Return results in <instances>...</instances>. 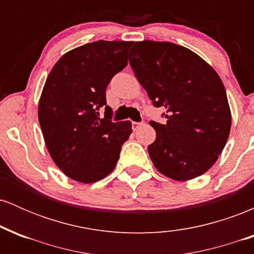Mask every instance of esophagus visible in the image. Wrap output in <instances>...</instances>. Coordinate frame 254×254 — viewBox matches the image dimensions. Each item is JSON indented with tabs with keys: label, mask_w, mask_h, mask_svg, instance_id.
<instances>
[{
	"label": "esophagus",
	"mask_w": 254,
	"mask_h": 254,
	"mask_svg": "<svg viewBox=\"0 0 254 254\" xmlns=\"http://www.w3.org/2000/svg\"><path fill=\"white\" fill-rule=\"evenodd\" d=\"M143 124H144L143 122H141V123H137V122H132V129L133 130H137L139 127H142V125H143Z\"/></svg>",
	"instance_id": "34e87169"
}]
</instances>
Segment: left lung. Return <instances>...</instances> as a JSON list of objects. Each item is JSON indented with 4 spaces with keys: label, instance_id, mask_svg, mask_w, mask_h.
Returning <instances> with one entry per match:
<instances>
[{
    "label": "left lung",
    "instance_id": "8db88e82",
    "mask_svg": "<svg viewBox=\"0 0 254 254\" xmlns=\"http://www.w3.org/2000/svg\"><path fill=\"white\" fill-rule=\"evenodd\" d=\"M130 55L153 105L166 109V124L149 123L156 131L148 145L154 166L179 182L202 176L222 153L232 125L220 76L197 54L170 42H137Z\"/></svg>",
    "mask_w": 254,
    "mask_h": 254
}]
</instances>
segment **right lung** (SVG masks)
<instances>
[{
    "label": "right lung",
    "instance_id": "add662e5",
    "mask_svg": "<svg viewBox=\"0 0 254 254\" xmlns=\"http://www.w3.org/2000/svg\"><path fill=\"white\" fill-rule=\"evenodd\" d=\"M132 42L98 40L66 52L46 78L38 106L45 144L57 167L90 184L115 170L131 123L112 122L106 88L127 66ZM105 107L104 119L98 110Z\"/></svg>",
    "mask_w": 254,
    "mask_h": 254
}]
</instances>
